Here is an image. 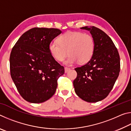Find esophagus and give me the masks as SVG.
<instances>
[{
    "label": "esophagus",
    "instance_id": "1",
    "mask_svg": "<svg viewBox=\"0 0 131 131\" xmlns=\"http://www.w3.org/2000/svg\"><path fill=\"white\" fill-rule=\"evenodd\" d=\"M70 70V68H68V67H65V73H68Z\"/></svg>",
    "mask_w": 131,
    "mask_h": 131
}]
</instances>
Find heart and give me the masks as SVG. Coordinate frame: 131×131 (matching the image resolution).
Returning <instances> with one entry per match:
<instances>
[{
  "label": "heart",
  "instance_id": "1",
  "mask_svg": "<svg viewBox=\"0 0 131 131\" xmlns=\"http://www.w3.org/2000/svg\"><path fill=\"white\" fill-rule=\"evenodd\" d=\"M48 50L54 58L62 62L70 55L65 63L72 65L89 62L94 55L95 41L91 35L81 32H67L61 35L57 41L49 44Z\"/></svg>",
  "mask_w": 131,
  "mask_h": 131
}]
</instances>
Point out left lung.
<instances>
[{
    "label": "left lung",
    "instance_id": "1",
    "mask_svg": "<svg viewBox=\"0 0 131 131\" xmlns=\"http://www.w3.org/2000/svg\"><path fill=\"white\" fill-rule=\"evenodd\" d=\"M80 29L90 31L95 41L91 59L74 69L77 76L73 81L76 94L87 102H96L107 97L118 78L120 60L118 50L112 40L95 26Z\"/></svg>",
    "mask_w": 131,
    "mask_h": 131
}]
</instances>
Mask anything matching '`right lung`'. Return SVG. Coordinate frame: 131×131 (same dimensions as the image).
<instances>
[{
    "instance_id": "add662e5",
    "label": "right lung",
    "mask_w": 131,
    "mask_h": 131,
    "mask_svg": "<svg viewBox=\"0 0 131 131\" xmlns=\"http://www.w3.org/2000/svg\"><path fill=\"white\" fill-rule=\"evenodd\" d=\"M61 33L55 28L30 29L12 48L11 77L19 94L29 102H44L56 91L58 79L65 70L51 55L48 46Z\"/></svg>"
}]
</instances>
